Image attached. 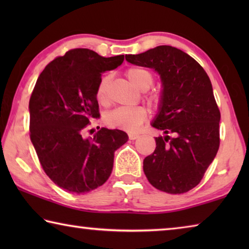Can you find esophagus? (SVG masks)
<instances>
[{"mask_svg": "<svg viewBox=\"0 0 249 249\" xmlns=\"http://www.w3.org/2000/svg\"><path fill=\"white\" fill-rule=\"evenodd\" d=\"M128 137H129L130 141H134V140H137V138L140 137V135H138V134H134V133H129V134H128Z\"/></svg>", "mask_w": 249, "mask_h": 249, "instance_id": "obj_1", "label": "esophagus"}]
</instances>
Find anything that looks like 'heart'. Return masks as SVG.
<instances>
[{
  "label": "heart",
  "mask_w": 249,
  "mask_h": 249,
  "mask_svg": "<svg viewBox=\"0 0 249 249\" xmlns=\"http://www.w3.org/2000/svg\"><path fill=\"white\" fill-rule=\"evenodd\" d=\"M126 77L133 84L142 91L148 90L153 86L154 77L148 70L140 67H132L126 70ZM111 81V75L104 74L100 78L95 89V98L100 103L107 102V91ZM153 105H157L159 98L157 95H151L148 98ZM148 116L147 109L142 107H121L109 111L104 117L105 124L112 128H121L134 132L144 123Z\"/></svg>",
  "instance_id": "heart-1"
}]
</instances>
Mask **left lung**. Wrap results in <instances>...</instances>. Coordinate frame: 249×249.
Returning <instances> with one entry per match:
<instances>
[{
  "instance_id": "1",
  "label": "left lung",
  "mask_w": 249,
  "mask_h": 249,
  "mask_svg": "<svg viewBox=\"0 0 249 249\" xmlns=\"http://www.w3.org/2000/svg\"><path fill=\"white\" fill-rule=\"evenodd\" d=\"M125 58L155 69L163 88L151 125L165 136L155 138V151L144 159L147 179L170 195L190 191L200 183L220 147L221 113L209 75L199 62L171 46Z\"/></svg>"
}]
</instances>
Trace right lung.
Returning a JSON list of instances; mask_svg holds the SVG:
<instances>
[{
	"label": "right lung",
	"mask_w": 249,
	"mask_h": 249,
	"mask_svg": "<svg viewBox=\"0 0 249 249\" xmlns=\"http://www.w3.org/2000/svg\"><path fill=\"white\" fill-rule=\"evenodd\" d=\"M124 54L105 58L87 48L54 58L39 74L29 100V132L39 162L58 187L89 192L111 176L114 151L128 140L120 129L84 130L100 116L95 89L104 71L122 65Z\"/></svg>",
	"instance_id": "1"
}]
</instances>
